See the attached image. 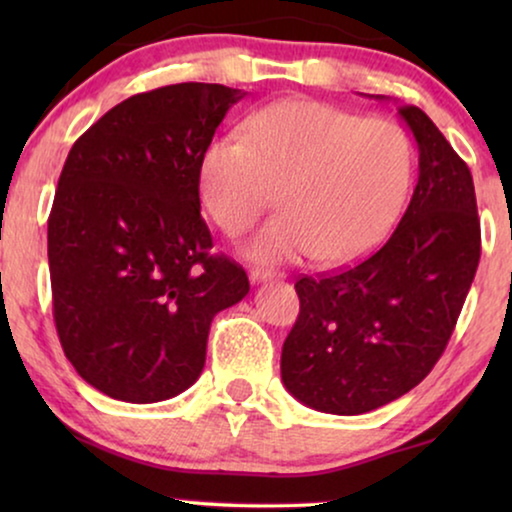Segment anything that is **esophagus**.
Here are the masks:
<instances>
[{"label": "esophagus", "mask_w": 512, "mask_h": 512, "mask_svg": "<svg viewBox=\"0 0 512 512\" xmlns=\"http://www.w3.org/2000/svg\"><path fill=\"white\" fill-rule=\"evenodd\" d=\"M279 277H282V275H279V272H275V270H261V268L249 270V279H251V284L270 282V279H279Z\"/></svg>", "instance_id": "1"}]
</instances>
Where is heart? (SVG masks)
Returning <instances> with one entry per match:
<instances>
[{"mask_svg": "<svg viewBox=\"0 0 512 512\" xmlns=\"http://www.w3.org/2000/svg\"><path fill=\"white\" fill-rule=\"evenodd\" d=\"M410 181L412 144L401 125L314 100L261 109L242 142L214 139L198 165L202 207L228 237L254 226L277 191L282 209L244 247L270 265L368 254L396 223Z\"/></svg>", "mask_w": 512, "mask_h": 512, "instance_id": "obj_1", "label": "heart"}]
</instances>
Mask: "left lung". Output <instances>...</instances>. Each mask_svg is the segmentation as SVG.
Returning a JSON list of instances; mask_svg holds the SVG:
<instances>
[{
  "mask_svg": "<svg viewBox=\"0 0 512 512\" xmlns=\"http://www.w3.org/2000/svg\"><path fill=\"white\" fill-rule=\"evenodd\" d=\"M398 116L419 151L401 223L354 268L296 282L300 314L282 347V382L328 415H363L415 389L445 352L478 270L471 170L422 109L398 107Z\"/></svg>",
  "mask_w": 512,
  "mask_h": 512,
  "instance_id": "8db88e82",
  "label": "left lung"
}]
</instances>
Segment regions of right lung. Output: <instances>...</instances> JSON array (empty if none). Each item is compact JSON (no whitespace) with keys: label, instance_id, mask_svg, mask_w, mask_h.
Here are the masks:
<instances>
[{"label":"right lung","instance_id":"1","mask_svg":"<svg viewBox=\"0 0 512 512\" xmlns=\"http://www.w3.org/2000/svg\"><path fill=\"white\" fill-rule=\"evenodd\" d=\"M247 93L177 83L132 95L76 139L48 216L53 317L76 373L125 403L181 394L205 368L216 312L249 279L212 256L198 165Z\"/></svg>","mask_w":512,"mask_h":512}]
</instances>
